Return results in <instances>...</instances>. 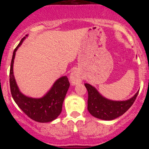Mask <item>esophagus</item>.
<instances>
[{
	"instance_id": "obj_1",
	"label": "esophagus",
	"mask_w": 149,
	"mask_h": 149,
	"mask_svg": "<svg viewBox=\"0 0 149 149\" xmlns=\"http://www.w3.org/2000/svg\"><path fill=\"white\" fill-rule=\"evenodd\" d=\"M70 80H71V83L73 85H76L78 83H80L81 82V76H80V73L76 71H73L71 73Z\"/></svg>"
}]
</instances>
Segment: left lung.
I'll return each instance as SVG.
<instances>
[{
  "mask_svg": "<svg viewBox=\"0 0 149 149\" xmlns=\"http://www.w3.org/2000/svg\"><path fill=\"white\" fill-rule=\"evenodd\" d=\"M85 86L88 92V111L94 117L104 120H111L124 114L132 107L139 93L138 91L126 101H113L104 97L91 85L85 83Z\"/></svg>",
  "mask_w": 149,
  "mask_h": 149,
  "instance_id": "1",
  "label": "left lung"
}]
</instances>
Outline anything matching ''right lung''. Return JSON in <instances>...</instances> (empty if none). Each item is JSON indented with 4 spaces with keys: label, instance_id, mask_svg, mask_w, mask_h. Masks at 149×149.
<instances>
[{
    "label": "right lung",
    "instance_id": "right-lung-1",
    "mask_svg": "<svg viewBox=\"0 0 149 149\" xmlns=\"http://www.w3.org/2000/svg\"><path fill=\"white\" fill-rule=\"evenodd\" d=\"M26 35L13 52L10 70V86L12 96L15 103L31 119L39 123H48L55 120L62 110V104L69 88L67 76H62L55 81L45 95L41 98H31L25 96L19 90L13 73L15 53L22 45Z\"/></svg>",
    "mask_w": 149,
    "mask_h": 149
}]
</instances>
